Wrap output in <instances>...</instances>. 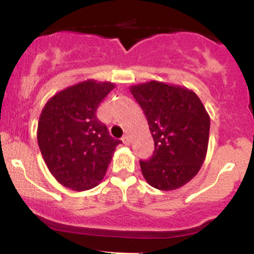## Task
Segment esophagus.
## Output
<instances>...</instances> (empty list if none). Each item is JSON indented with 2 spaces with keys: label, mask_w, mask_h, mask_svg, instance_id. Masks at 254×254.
I'll use <instances>...</instances> for the list:
<instances>
[{
  "label": "esophagus",
  "mask_w": 254,
  "mask_h": 254,
  "mask_svg": "<svg viewBox=\"0 0 254 254\" xmlns=\"http://www.w3.org/2000/svg\"><path fill=\"white\" fill-rule=\"evenodd\" d=\"M122 139H123V143H124L125 145H129V144H130V138H129V136H124Z\"/></svg>",
  "instance_id": "34e87169"
}]
</instances>
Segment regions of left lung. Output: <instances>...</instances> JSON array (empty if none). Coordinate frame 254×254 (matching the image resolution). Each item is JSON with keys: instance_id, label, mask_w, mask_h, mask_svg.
Returning <instances> with one entry per match:
<instances>
[{"instance_id": "obj_1", "label": "left lung", "mask_w": 254, "mask_h": 254, "mask_svg": "<svg viewBox=\"0 0 254 254\" xmlns=\"http://www.w3.org/2000/svg\"><path fill=\"white\" fill-rule=\"evenodd\" d=\"M143 110L154 139L153 156L139 161L150 186L161 191L182 188L197 176L205 160L210 117L200 99L186 87L148 81L130 87Z\"/></svg>"}]
</instances>
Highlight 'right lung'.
Returning a JSON list of instances; mask_svg holds the SVG:
<instances>
[{"label": "right lung", "mask_w": 254, "mask_h": 254, "mask_svg": "<svg viewBox=\"0 0 254 254\" xmlns=\"http://www.w3.org/2000/svg\"><path fill=\"white\" fill-rule=\"evenodd\" d=\"M115 87L112 82L81 81L56 93L40 113L37 139L43 159L55 179L70 190L99 185L122 143L95 116Z\"/></svg>", "instance_id": "right-lung-1"}]
</instances>
